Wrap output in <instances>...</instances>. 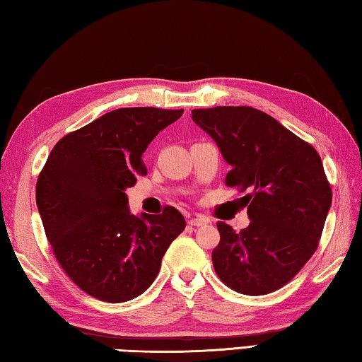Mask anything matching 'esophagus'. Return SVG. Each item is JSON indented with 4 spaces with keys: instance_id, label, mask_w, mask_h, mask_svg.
I'll list each match as a JSON object with an SVG mask.
<instances>
[{
    "instance_id": "esophagus-1",
    "label": "esophagus",
    "mask_w": 362,
    "mask_h": 362,
    "mask_svg": "<svg viewBox=\"0 0 362 362\" xmlns=\"http://www.w3.org/2000/svg\"><path fill=\"white\" fill-rule=\"evenodd\" d=\"M206 223H207V218L203 216H196V217H192L188 220L189 226H203Z\"/></svg>"
}]
</instances>
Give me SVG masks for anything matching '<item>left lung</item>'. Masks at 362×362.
<instances>
[{
	"label": "left lung",
	"mask_w": 362,
	"mask_h": 362,
	"mask_svg": "<svg viewBox=\"0 0 362 362\" xmlns=\"http://www.w3.org/2000/svg\"><path fill=\"white\" fill-rule=\"evenodd\" d=\"M192 119L231 166L225 182L246 193L241 199L250 218L240 233L217 223L216 273L246 296L278 291L315 254L332 204L320 155L273 116L252 107L192 110Z\"/></svg>",
	"instance_id": "left-lung-1"
}]
</instances>
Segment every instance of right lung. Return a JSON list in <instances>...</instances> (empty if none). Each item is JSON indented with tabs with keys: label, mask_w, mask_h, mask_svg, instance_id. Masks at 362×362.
Masks as SVG:
<instances>
[{
	"label": "right lung",
	"mask_w": 362,
	"mask_h": 362,
	"mask_svg": "<svg viewBox=\"0 0 362 362\" xmlns=\"http://www.w3.org/2000/svg\"><path fill=\"white\" fill-rule=\"evenodd\" d=\"M183 110L118 108L66 134L36 183V206L60 267L79 289L103 302L139 297L185 218L174 207L159 216L129 211L126 188L145 174L144 153Z\"/></svg>",
	"instance_id": "obj_1"
}]
</instances>
